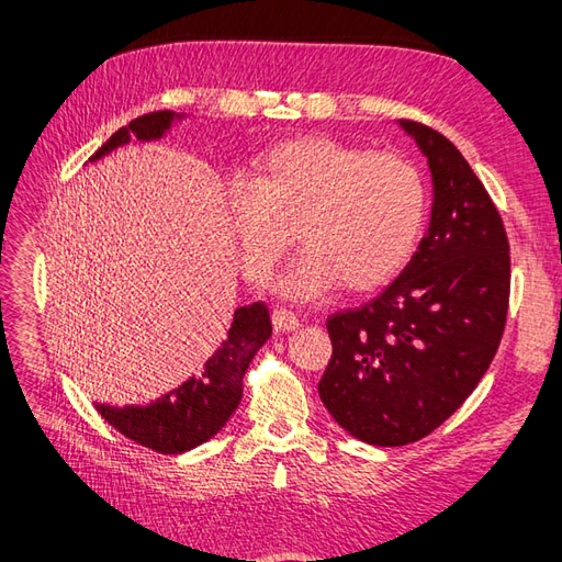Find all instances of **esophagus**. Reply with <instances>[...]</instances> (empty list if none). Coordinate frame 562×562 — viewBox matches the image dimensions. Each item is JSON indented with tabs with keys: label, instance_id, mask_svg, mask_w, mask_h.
Masks as SVG:
<instances>
[{
	"label": "esophagus",
	"instance_id": "obj_1",
	"mask_svg": "<svg viewBox=\"0 0 562 562\" xmlns=\"http://www.w3.org/2000/svg\"><path fill=\"white\" fill-rule=\"evenodd\" d=\"M272 326L278 330L290 333L294 328H300V316L292 314L290 308H274L272 312Z\"/></svg>",
	"mask_w": 562,
	"mask_h": 562
}]
</instances>
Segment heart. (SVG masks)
Segmentation results:
<instances>
[{"label":"heart","instance_id":"1","mask_svg":"<svg viewBox=\"0 0 562 562\" xmlns=\"http://www.w3.org/2000/svg\"><path fill=\"white\" fill-rule=\"evenodd\" d=\"M226 214L256 284H268L300 229L306 250L278 290L316 300L340 280L352 292L376 290L408 266L423 236L427 186L401 154L296 137L262 154L254 181L229 186Z\"/></svg>","mask_w":562,"mask_h":562}]
</instances>
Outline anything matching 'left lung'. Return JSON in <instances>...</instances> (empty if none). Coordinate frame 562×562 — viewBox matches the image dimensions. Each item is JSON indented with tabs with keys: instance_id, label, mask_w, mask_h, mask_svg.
I'll return each instance as SVG.
<instances>
[{
	"instance_id": "1",
	"label": "left lung",
	"mask_w": 562,
	"mask_h": 562,
	"mask_svg": "<svg viewBox=\"0 0 562 562\" xmlns=\"http://www.w3.org/2000/svg\"><path fill=\"white\" fill-rule=\"evenodd\" d=\"M432 173V214L408 266L360 308L328 318L333 357L318 396L374 447H403L447 420L491 367L509 306L503 217L461 151L398 121Z\"/></svg>"
}]
</instances>
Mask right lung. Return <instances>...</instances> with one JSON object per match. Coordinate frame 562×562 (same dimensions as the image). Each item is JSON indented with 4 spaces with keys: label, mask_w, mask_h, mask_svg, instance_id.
Instances as JSON below:
<instances>
[{
    "label": "right lung",
    "mask_w": 562,
    "mask_h": 562,
    "mask_svg": "<svg viewBox=\"0 0 562 562\" xmlns=\"http://www.w3.org/2000/svg\"><path fill=\"white\" fill-rule=\"evenodd\" d=\"M181 113L173 111L139 115L111 135L89 161H97L127 145L130 137H137L139 142L161 139L173 121H181ZM270 336L272 324L266 304L256 302L238 306L229 333L220 350H214L202 367V374L190 376L181 386L147 405L115 408V405L97 403V411L117 432L151 451L183 453L195 449L217 435L238 408L244 396L246 369Z\"/></svg>",
    "instance_id": "obj_1"
}]
</instances>
